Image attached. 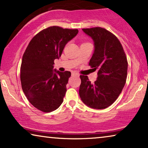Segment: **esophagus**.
Segmentation results:
<instances>
[{
  "instance_id": "esophagus-1",
  "label": "esophagus",
  "mask_w": 148,
  "mask_h": 148,
  "mask_svg": "<svg viewBox=\"0 0 148 148\" xmlns=\"http://www.w3.org/2000/svg\"><path fill=\"white\" fill-rule=\"evenodd\" d=\"M72 75H76V76H79V74L76 71H73L72 72Z\"/></svg>"
}]
</instances>
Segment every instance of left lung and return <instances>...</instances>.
<instances>
[{"label": "left lung", "mask_w": 148, "mask_h": 148, "mask_svg": "<svg viewBox=\"0 0 148 148\" xmlns=\"http://www.w3.org/2000/svg\"><path fill=\"white\" fill-rule=\"evenodd\" d=\"M94 40L95 50L89 65L98 70L94 84L88 77L80 75L79 96L85 104L94 109L106 108L115 102L127 80L128 62L116 36L100 27L83 29Z\"/></svg>", "instance_id": "8db88e82"}]
</instances>
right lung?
<instances>
[{"mask_svg": "<svg viewBox=\"0 0 148 148\" xmlns=\"http://www.w3.org/2000/svg\"><path fill=\"white\" fill-rule=\"evenodd\" d=\"M77 33V29L51 26L36 34L24 52L20 69L21 88L29 102L40 111L52 112L63 102L71 73L53 71L54 61Z\"/></svg>", "mask_w": 148, "mask_h": 148, "instance_id": "obj_1", "label": "right lung"}]
</instances>
